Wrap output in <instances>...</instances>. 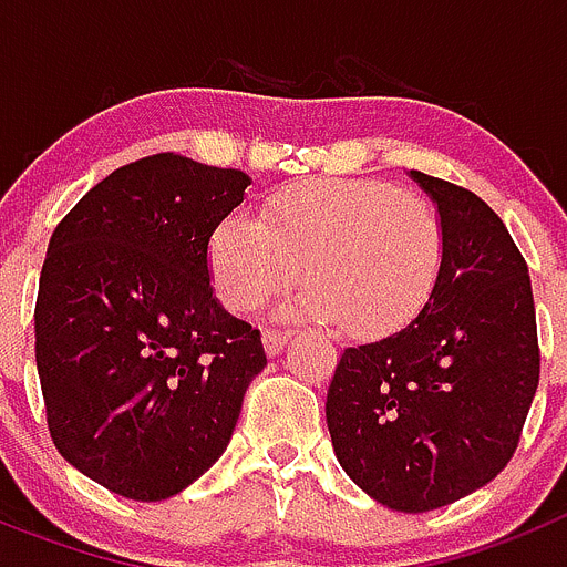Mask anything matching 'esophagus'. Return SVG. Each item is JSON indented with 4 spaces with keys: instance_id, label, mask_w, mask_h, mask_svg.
<instances>
[{
    "instance_id": "34e87169",
    "label": "esophagus",
    "mask_w": 567,
    "mask_h": 567,
    "mask_svg": "<svg viewBox=\"0 0 567 567\" xmlns=\"http://www.w3.org/2000/svg\"><path fill=\"white\" fill-rule=\"evenodd\" d=\"M290 333L288 331H277V328H265L262 333V342H265V351L270 353V357H277V353H282V348L288 344Z\"/></svg>"
}]
</instances>
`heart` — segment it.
Segmentation results:
<instances>
[{
	"label": "heart",
	"mask_w": 567,
	"mask_h": 567,
	"mask_svg": "<svg viewBox=\"0 0 567 567\" xmlns=\"http://www.w3.org/2000/svg\"><path fill=\"white\" fill-rule=\"evenodd\" d=\"M445 265L440 210L385 179H311L277 190L259 219L230 214L208 243L219 302L250 313L299 279L297 311L351 337L402 331L433 297Z\"/></svg>",
	"instance_id": "1"
}]
</instances>
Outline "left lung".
<instances>
[{
	"label": "left lung",
	"instance_id": "8db88e82",
	"mask_svg": "<svg viewBox=\"0 0 567 567\" xmlns=\"http://www.w3.org/2000/svg\"><path fill=\"white\" fill-rule=\"evenodd\" d=\"M445 228L433 297L402 331L344 348L324 416L344 474L402 514L488 485L539 385L528 265L476 194L411 171Z\"/></svg>",
	"mask_w": 567,
	"mask_h": 567
}]
</instances>
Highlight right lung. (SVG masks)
<instances>
[{"instance_id": "1", "label": "right lung", "mask_w": 567, "mask_h": 567, "mask_svg": "<svg viewBox=\"0 0 567 567\" xmlns=\"http://www.w3.org/2000/svg\"><path fill=\"white\" fill-rule=\"evenodd\" d=\"M250 176L179 154L113 171L56 225L33 324L53 445L102 488L159 502L225 454L262 337L210 288L208 243Z\"/></svg>"}]
</instances>
